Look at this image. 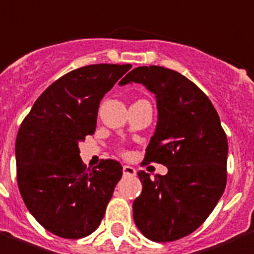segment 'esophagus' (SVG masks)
I'll list each match as a JSON object with an SVG mask.
<instances>
[{
	"label": "esophagus",
	"instance_id": "34e87169",
	"mask_svg": "<svg viewBox=\"0 0 254 254\" xmlns=\"http://www.w3.org/2000/svg\"><path fill=\"white\" fill-rule=\"evenodd\" d=\"M122 172L125 176H134L136 175V170L133 168L132 165H124L122 167Z\"/></svg>",
	"mask_w": 254,
	"mask_h": 254
}]
</instances>
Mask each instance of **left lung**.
<instances>
[{"mask_svg": "<svg viewBox=\"0 0 254 254\" xmlns=\"http://www.w3.org/2000/svg\"><path fill=\"white\" fill-rule=\"evenodd\" d=\"M127 83L155 94L157 124L144 161L168 168L155 179L137 172L142 192L133 202L134 223L151 241H175L196 230L222 196L226 134L207 95L174 69L137 67L120 80V86Z\"/></svg>", "mask_w": 254, "mask_h": 254, "instance_id": "left-lung-1", "label": "left lung"}]
</instances>
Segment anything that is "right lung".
Listing matches in <instances>:
<instances>
[{
  "mask_svg": "<svg viewBox=\"0 0 254 254\" xmlns=\"http://www.w3.org/2000/svg\"><path fill=\"white\" fill-rule=\"evenodd\" d=\"M130 64H91L54 82L37 98L16 138L17 183L29 213L63 238H82L99 226L121 164L86 168L79 142L97 127L99 102Z\"/></svg>",
  "mask_w": 254,
  "mask_h": 254,
  "instance_id": "obj_1",
  "label": "right lung"
}]
</instances>
